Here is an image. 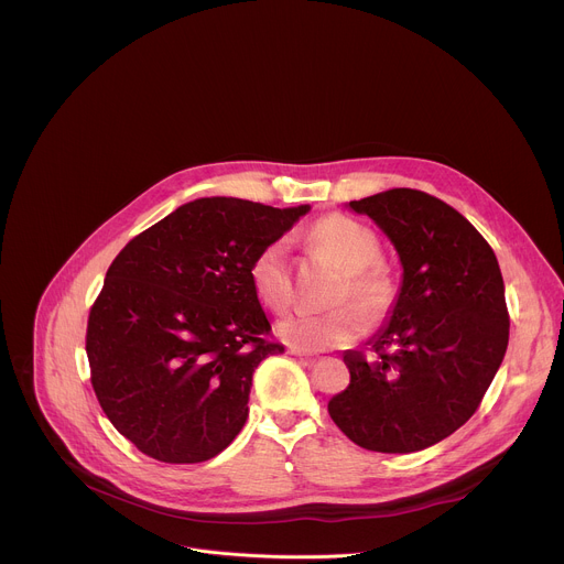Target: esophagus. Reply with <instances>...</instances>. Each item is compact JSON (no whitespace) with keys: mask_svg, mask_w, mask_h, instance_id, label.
Instances as JSON below:
<instances>
[{"mask_svg":"<svg viewBox=\"0 0 564 564\" xmlns=\"http://www.w3.org/2000/svg\"><path fill=\"white\" fill-rule=\"evenodd\" d=\"M288 352H290V355H294V357H299V359H305V361H316V357H314L312 352L301 350V348H294V346H290V348H288Z\"/></svg>","mask_w":564,"mask_h":564,"instance_id":"obj_1","label":"esophagus"}]
</instances>
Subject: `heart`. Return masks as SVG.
Here are the masks:
<instances>
[{
	"mask_svg": "<svg viewBox=\"0 0 564 564\" xmlns=\"http://www.w3.org/2000/svg\"><path fill=\"white\" fill-rule=\"evenodd\" d=\"M312 250L333 254L344 268L346 279L337 290V303L357 299L335 310H296L276 324L283 341L301 350H326L357 341L368 330L367 310L372 318L388 312L394 288L388 272L377 263L381 243L377 234L348 216H328L318 220L305 236ZM250 283L257 299L270 310H285L292 301V281L288 250L283 240L265 246L250 263Z\"/></svg>",
	"mask_w": 564,
	"mask_h": 564,
	"instance_id": "1",
	"label": "heart"
}]
</instances>
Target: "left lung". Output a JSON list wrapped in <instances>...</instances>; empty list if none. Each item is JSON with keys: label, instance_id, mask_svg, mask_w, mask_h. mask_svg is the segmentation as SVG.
Wrapping results in <instances>:
<instances>
[{"label": "left lung", "instance_id": "left-lung-1", "mask_svg": "<svg viewBox=\"0 0 564 564\" xmlns=\"http://www.w3.org/2000/svg\"><path fill=\"white\" fill-rule=\"evenodd\" d=\"M348 207L375 220L404 272L368 339L375 355L344 352L350 383L328 413L361 448L424 451L470 420L505 359L502 272L481 234L435 196L388 189Z\"/></svg>", "mask_w": 564, "mask_h": 564}]
</instances>
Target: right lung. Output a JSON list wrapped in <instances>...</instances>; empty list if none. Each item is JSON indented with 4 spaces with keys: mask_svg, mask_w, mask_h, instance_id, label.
Wrapping results in <instances>:
<instances>
[{
    "mask_svg": "<svg viewBox=\"0 0 564 564\" xmlns=\"http://www.w3.org/2000/svg\"><path fill=\"white\" fill-rule=\"evenodd\" d=\"M307 212L198 198L113 259L89 314L87 357L102 411L138 451L196 464L246 426L257 366L283 352L265 339L250 263Z\"/></svg>",
    "mask_w": 564,
    "mask_h": 564,
    "instance_id": "add662e5",
    "label": "right lung"
}]
</instances>
